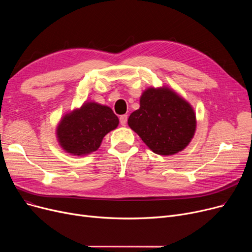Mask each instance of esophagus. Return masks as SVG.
<instances>
[{"instance_id":"34e87169","label":"esophagus","mask_w":252,"mask_h":252,"mask_svg":"<svg viewBox=\"0 0 252 252\" xmlns=\"http://www.w3.org/2000/svg\"><path fill=\"white\" fill-rule=\"evenodd\" d=\"M119 122H121V125L126 126V123H127V115L126 114H124L122 115L121 117H119Z\"/></svg>"}]
</instances>
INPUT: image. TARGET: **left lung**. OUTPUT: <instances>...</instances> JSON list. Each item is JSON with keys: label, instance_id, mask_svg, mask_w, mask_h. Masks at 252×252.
Instances as JSON below:
<instances>
[{"label": "left lung", "instance_id": "1", "mask_svg": "<svg viewBox=\"0 0 252 252\" xmlns=\"http://www.w3.org/2000/svg\"><path fill=\"white\" fill-rule=\"evenodd\" d=\"M128 126L156 154L173 155L186 148L194 137L196 115L192 106L166 87L149 88L131 113Z\"/></svg>", "mask_w": 252, "mask_h": 252}]
</instances>
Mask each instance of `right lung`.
I'll list each match as a JSON object with an SVG mask.
<instances>
[{
  "label": "right lung",
  "mask_w": 252,
  "mask_h": 252,
  "mask_svg": "<svg viewBox=\"0 0 252 252\" xmlns=\"http://www.w3.org/2000/svg\"><path fill=\"white\" fill-rule=\"evenodd\" d=\"M118 117L108 106L85 102L81 108L65 114L57 126V140L72 155H88L98 150L103 138L117 127Z\"/></svg>",
  "instance_id": "right-lung-1"
}]
</instances>
